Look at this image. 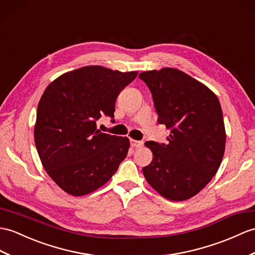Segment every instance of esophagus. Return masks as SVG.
Instances as JSON below:
<instances>
[{"label":"esophagus","instance_id":"esophagus-1","mask_svg":"<svg viewBox=\"0 0 255 255\" xmlns=\"http://www.w3.org/2000/svg\"><path fill=\"white\" fill-rule=\"evenodd\" d=\"M130 144H131V146L134 147V149H140V147L143 146V142L131 139V140H130Z\"/></svg>","mask_w":255,"mask_h":255}]
</instances>
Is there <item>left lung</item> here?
Returning a JSON list of instances; mask_svg holds the SVG:
<instances>
[{
	"instance_id": "obj_1",
	"label": "left lung",
	"mask_w": 255,
	"mask_h": 255,
	"mask_svg": "<svg viewBox=\"0 0 255 255\" xmlns=\"http://www.w3.org/2000/svg\"><path fill=\"white\" fill-rule=\"evenodd\" d=\"M152 93L157 122L170 130L167 144L145 142L153 153L143 167L150 186L171 201L194 197L211 181L226 144L223 112L215 93L176 68L139 75Z\"/></svg>"
}]
</instances>
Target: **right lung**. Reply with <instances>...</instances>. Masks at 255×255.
I'll return each mask as SVG.
<instances>
[{"mask_svg": "<svg viewBox=\"0 0 255 255\" xmlns=\"http://www.w3.org/2000/svg\"><path fill=\"white\" fill-rule=\"evenodd\" d=\"M138 72L85 66L63 74L39 101L34 143L46 173L74 197L91 193L127 156L129 139L101 132L97 121L114 117L118 94Z\"/></svg>", "mask_w": 255, "mask_h": 255, "instance_id": "1", "label": "right lung"}]
</instances>
